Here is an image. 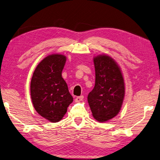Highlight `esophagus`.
I'll return each mask as SVG.
<instances>
[{
	"mask_svg": "<svg viewBox=\"0 0 160 160\" xmlns=\"http://www.w3.org/2000/svg\"><path fill=\"white\" fill-rule=\"evenodd\" d=\"M83 99V96H78L75 98V102H81L82 101Z\"/></svg>",
	"mask_w": 160,
	"mask_h": 160,
	"instance_id": "34e87169",
	"label": "esophagus"
}]
</instances>
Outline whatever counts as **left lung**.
<instances>
[{"label": "left lung", "instance_id": "obj_1", "mask_svg": "<svg viewBox=\"0 0 160 160\" xmlns=\"http://www.w3.org/2000/svg\"><path fill=\"white\" fill-rule=\"evenodd\" d=\"M93 62L96 83L88 95V102L94 118L104 122L116 117L121 110L124 81L121 69L110 56L98 55Z\"/></svg>", "mask_w": 160, "mask_h": 160}]
</instances>
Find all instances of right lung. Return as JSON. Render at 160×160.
<instances>
[{
  "mask_svg": "<svg viewBox=\"0 0 160 160\" xmlns=\"http://www.w3.org/2000/svg\"><path fill=\"white\" fill-rule=\"evenodd\" d=\"M66 60L65 56L60 54L47 56L36 67L31 81L33 108L51 122H60L73 102L67 83L62 77Z\"/></svg>",
  "mask_w": 160,
  "mask_h": 160,
  "instance_id": "right-lung-1",
  "label": "right lung"
}]
</instances>
